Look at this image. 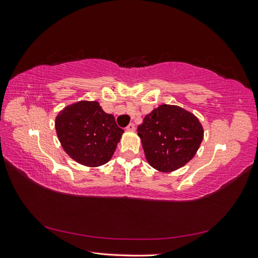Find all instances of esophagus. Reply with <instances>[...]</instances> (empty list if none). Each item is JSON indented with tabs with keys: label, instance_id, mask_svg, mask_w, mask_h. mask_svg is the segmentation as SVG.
<instances>
[{
	"label": "esophagus",
	"instance_id": "34e87169",
	"mask_svg": "<svg viewBox=\"0 0 258 258\" xmlns=\"http://www.w3.org/2000/svg\"><path fill=\"white\" fill-rule=\"evenodd\" d=\"M126 131H130V132H133L135 131V125L133 123H131L127 125V127H126Z\"/></svg>",
	"mask_w": 258,
	"mask_h": 258
}]
</instances>
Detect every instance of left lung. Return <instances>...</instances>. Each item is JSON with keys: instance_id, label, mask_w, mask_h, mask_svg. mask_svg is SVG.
Instances as JSON below:
<instances>
[{"instance_id": "obj_1", "label": "left lung", "mask_w": 258, "mask_h": 258, "mask_svg": "<svg viewBox=\"0 0 258 258\" xmlns=\"http://www.w3.org/2000/svg\"><path fill=\"white\" fill-rule=\"evenodd\" d=\"M138 134L148 163L167 173L194 158L203 141L204 130L191 112L163 104L145 117Z\"/></svg>"}]
</instances>
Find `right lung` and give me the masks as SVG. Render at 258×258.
I'll list each match as a JSON object with an SVG mask.
<instances>
[{
  "label": "right lung",
  "mask_w": 258,
  "mask_h": 258,
  "mask_svg": "<svg viewBox=\"0 0 258 258\" xmlns=\"http://www.w3.org/2000/svg\"><path fill=\"white\" fill-rule=\"evenodd\" d=\"M55 130L64 151L90 167L108 163L124 133L115 117L104 112L97 101H81L64 108L56 116Z\"/></svg>",
  "instance_id": "1"
}]
</instances>
